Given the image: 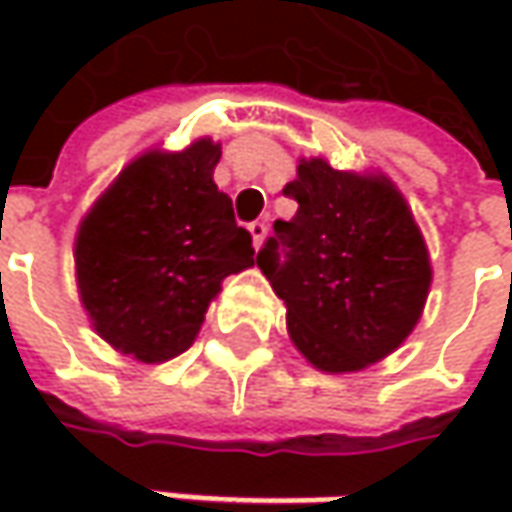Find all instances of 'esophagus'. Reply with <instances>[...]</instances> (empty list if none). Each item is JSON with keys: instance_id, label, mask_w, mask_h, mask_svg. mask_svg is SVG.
Instances as JSON below:
<instances>
[{"instance_id": "1", "label": "esophagus", "mask_w": 512, "mask_h": 512, "mask_svg": "<svg viewBox=\"0 0 512 512\" xmlns=\"http://www.w3.org/2000/svg\"><path fill=\"white\" fill-rule=\"evenodd\" d=\"M250 230V236H253V247L259 250L262 247V242H265V236H267V225L265 222H253V225L247 227Z\"/></svg>"}]
</instances>
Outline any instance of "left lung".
I'll list each match as a JSON object with an SVG mask.
<instances>
[{
  "mask_svg": "<svg viewBox=\"0 0 512 512\" xmlns=\"http://www.w3.org/2000/svg\"><path fill=\"white\" fill-rule=\"evenodd\" d=\"M296 216L256 256L287 307V333L325 373H353L410 336L430 290V256L387 176L302 159L285 187Z\"/></svg>",
  "mask_w": 512,
  "mask_h": 512,
  "instance_id": "left-lung-1",
  "label": "left lung"
}]
</instances>
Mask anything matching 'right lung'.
Here are the masks:
<instances>
[{
  "mask_svg": "<svg viewBox=\"0 0 512 512\" xmlns=\"http://www.w3.org/2000/svg\"><path fill=\"white\" fill-rule=\"evenodd\" d=\"M222 148L148 150L96 199L76 233V285L93 330L145 364L185 353L222 279L250 267L253 239L213 182Z\"/></svg>",
  "mask_w": 512,
  "mask_h": 512,
  "instance_id": "obj_1",
  "label": "right lung"
}]
</instances>
